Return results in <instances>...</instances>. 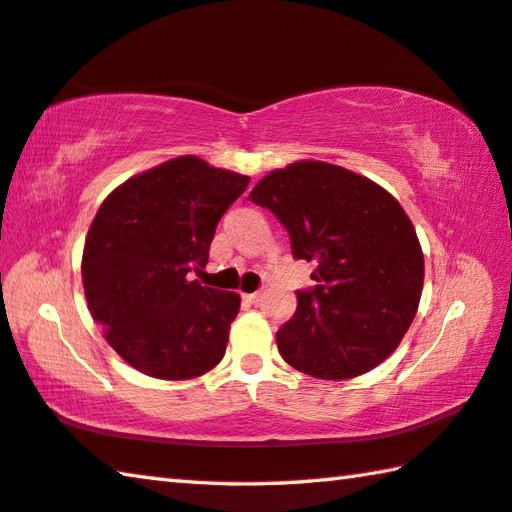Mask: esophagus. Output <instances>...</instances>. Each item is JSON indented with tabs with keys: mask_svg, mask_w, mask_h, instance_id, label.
<instances>
[{
	"mask_svg": "<svg viewBox=\"0 0 512 512\" xmlns=\"http://www.w3.org/2000/svg\"><path fill=\"white\" fill-rule=\"evenodd\" d=\"M244 298L250 302V305H257V302L262 300V291H255V293H244Z\"/></svg>",
	"mask_w": 512,
	"mask_h": 512,
	"instance_id": "obj_1",
	"label": "esophagus"
}]
</instances>
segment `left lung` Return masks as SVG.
<instances>
[{"mask_svg": "<svg viewBox=\"0 0 512 512\" xmlns=\"http://www.w3.org/2000/svg\"><path fill=\"white\" fill-rule=\"evenodd\" d=\"M253 203L289 232L296 259L316 266V287L277 329L282 359L318 379L379 366L418 311L424 257L413 223L372 180L327 162H296L259 180Z\"/></svg>", "mask_w": 512, "mask_h": 512, "instance_id": "obj_1", "label": "left lung"}]
</instances>
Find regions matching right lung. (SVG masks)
I'll use <instances>...</instances> for the list:
<instances>
[{
	"label": "right lung",
	"mask_w": 512,
	"mask_h": 512,
	"mask_svg": "<svg viewBox=\"0 0 512 512\" xmlns=\"http://www.w3.org/2000/svg\"><path fill=\"white\" fill-rule=\"evenodd\" d=\"M248 176L194 155L173 158L117 187L90 225L83 289L121 359L155 379H194L223 359L239 296L203 287L216 225Z\"/></svg>",
	"instance_id": "obj_1"
}]
</instances>
